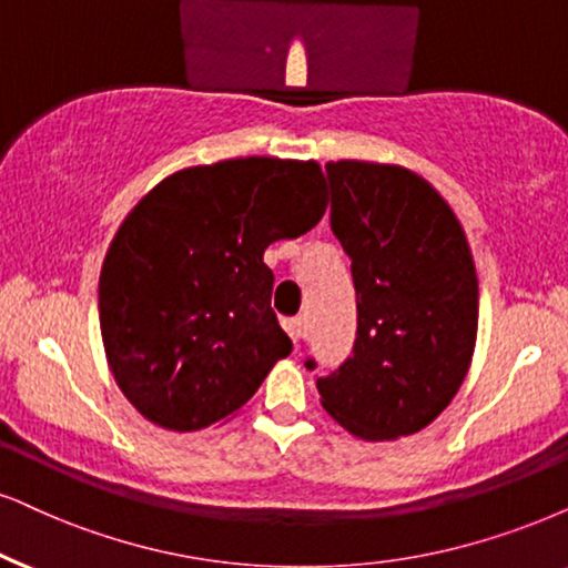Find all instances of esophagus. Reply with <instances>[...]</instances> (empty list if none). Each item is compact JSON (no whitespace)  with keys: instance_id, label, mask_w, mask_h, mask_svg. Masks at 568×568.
Segmentation results:
<instances>
[{"instance_id":"34e87169","label":"esophagus","mask_w":568,"mask_h":568,"mask_svg":"<svg viewBox=\"0 0 568 568\" xmlns=\"http://www.w3.org/2000/svg\"><path fill=\"white\" fill-rule=\"evenodd\" d=\"M283 327H285V333H288V335H291V341H293V343H296V346H298V343H301V341H304V337H306V322H304V320H301V317L285 320V322H283Z\"/></svg>"}]
</instances>
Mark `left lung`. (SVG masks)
<instances>
[{
  "instance_id": "obj_1",
  "label": "left lung",
  "mask_w": 568,
  "mask_h": 568,
  "mask_svg": "<svg viewBox=\"0 0 568 568\" xmlns=\"http://www.w3.org/2000/svg\"><path fill=\"white\" fill-rule=\"evenodd\" d=\"M329 227L351 260L358 327L322 406L364 440L427 427L462 387L477 337L469 243L433 185L396 164L327 162ZM306 369L317 367L312 356Z\"/></svg>"
}]
</instances>
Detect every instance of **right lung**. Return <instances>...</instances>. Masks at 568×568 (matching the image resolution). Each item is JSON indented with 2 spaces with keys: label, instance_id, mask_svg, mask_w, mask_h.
Here are the masks:
<instances>
[{
  "label": "right lung",
  "instance_id": "right-lung-1",
  "mask_svg": "<svg viewBox=\"0 0 568 568\" xmlns=\"http://www.w3.org/2000/svg\"><path fill=\"white\" fill-rule=\"evenodd\" d=\"M325 210L317 162L246 156L175 172L128 214L99 277V325L114 383L149 422L210 427L291 354L264 248Z\"/></svg>",
  "mask_w": 568,
  "mask_h": 568
}]
</instances>
